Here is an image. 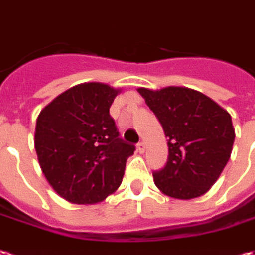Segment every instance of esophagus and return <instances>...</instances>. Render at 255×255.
Returning a JSON list of instances; mask_svg holds the SVG:
<instances>
[{
    "instance_id": "obj_1",
    "label": "esophagus",
    "mask_w": 255,
    "mask_h": 255,
    "mask_svg": "<svg viewBox=\"0 0 255 255\" xmlns=\"http://www.w3.org/2000/svg\"><path fill=\"white\" fill-rule=\"evenodd\" d=\"M136 148L139 150V153H143V152H145V148H146V146H145V142H139V143L136 145Z\"/></svg>"
}]
</instances>
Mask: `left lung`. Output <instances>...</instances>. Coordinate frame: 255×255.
Here are the masks:
<instances>
[{"label": "left lung", "mask_w": 255, "mask_h": 255, "mask_svg": "<svg viewBox=\"0 0 255 255\" xmlns=\"http://www.w3.org/2000/svg\"><path fill=\"white\" fill-rule=\"evenodd\" d=\"M138 92L167 136V163L153 171L156 187L178 200L204 195L232 153L235 128L230 114L204 93L188 88H139Z\"/></svg>", "instance_id": "8db88e82"}]
</instances>
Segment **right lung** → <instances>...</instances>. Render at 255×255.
<instances>
[{
  "label": "right lung",
  "mask_w": 255,
  "mask_h": 255,
  "mask_svg": "<svg viewBox=\"0 0 255 255\" xmlns=\"http://www.w3.org/2000/svg\"><path fill=\"white\" fill-rule=\"evenodd\" d=\"M119 89L100 82L72 86L39 114L34 148L44 176L72 204H96L121 184L135 146L119 136L109 113Z\"/></svg>",
  "instance_id": "right-lung-1"
}]
</instances>
